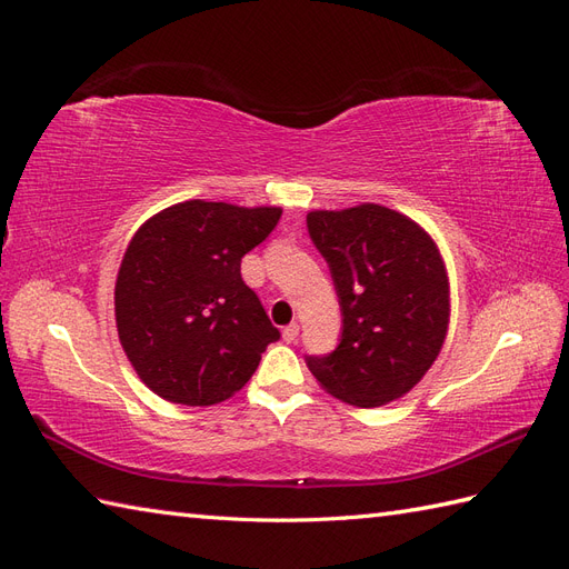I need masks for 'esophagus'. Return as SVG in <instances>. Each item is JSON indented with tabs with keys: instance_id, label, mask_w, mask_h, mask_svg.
I'll return each instance as SVG.
<instances>
[{
	"instance_id": "obj_1",
	"label": "esophagus",
	"mask_w": 569,
	"mask_h": 569,
	"mask_svg": "<svg viewBox=\"0 0 569 569\" xmlns=\"http://www.w3.org/2000/svg\"><path fill=\"white\" fill-rule=\"evenodd\" d=\"M297 337H299V325L297 322H289L284 330H282V339L291 343V341H297Z\"/></svg>"
}]
</instances>
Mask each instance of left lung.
<instances>
[{"label": "left lung", "instance_id": "left-lung-1", "mask_svg": "<svg viewBox=\"0 0 569 569\" xmlns=\"http://www.w3.org/2000/svg\"><path fill=\"white\" fill-rule=\"evenodd\" d=\"M330 268L341 337L335 351L306 356L337 399L377 408L416 387L449 327V280L437 244L410 218L377 203L306 216Z\"/></svg>", "mask_w": 569, "mask_h": 569}]
</instances>
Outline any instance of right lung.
<instances>
[{
	"label": "right lung",
	"mask_w": 569,
	"mask_h": 569,
	"mask_svg": "<svg viewBox=\"0 0 569 569\" xmlns=\"http://www.w3.org/2000/svg\"><path fill=\"white\" fill-rule=\"evenodd\" d=\"M282 209L184 201L137 230L116 280L120 343L161 399L213 406L242 389L280 339L242 280V258Z\"/></svg>",
	"instance_id": "right-lung-1"
}]
</instances>
